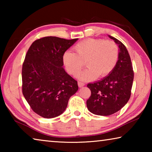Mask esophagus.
Returning <instances> with one entry per match:
<instances>
[{
    "instance_id": "34e87169",
    "label": "esophagus",
    "mask_w": 152,
    "mask_h": 152,
    "mask_svg": "<svg viewBox=\"0 0 152 152\" xmlns=\"http://www.w3.org/2000/svg\"><path fill=\"white\" fill-rule=\"evenodd\" d=\"M78 86L80 87V88H82V87H83L84 86V84L83 83V82H78Z\"/></svg>"
}]
</instances>
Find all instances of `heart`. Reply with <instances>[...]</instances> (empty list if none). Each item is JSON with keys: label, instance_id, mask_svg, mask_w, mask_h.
<instances>
[{"label": "heart", "instance_id": "1", "mask_svg": "<svg viewBox=\"0 0 152 152\" xmlns=\"http://www.w3.org/2000/svg\"><path fill=\"white\" fill-rule=\"evenodd\" d=\"M75 53L68 51L64 53L62 61L69 74L76 76L84 67L87 68L80 74L82 80L104 77L115 68L119 58V48L112 41L90 38L74 45Z\"/></svg>", "mask_w": 152, "mask_h": 152}]
</instances>
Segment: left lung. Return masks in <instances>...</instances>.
Returning a JSON list of instances; mask_svg holds the SVG:
<instances>
[{
	"instance_id": "8db88e82",
	"label": "left lung",
	"mask_w": 152,
	"mask_h": 152,
	"mask_svg": "<svg viewBox=\"0 0 152 152\" xmlns=\"http://www.w3.org/2000/svg\"><path fill=\"white\" fill-rule=\"evenodd\" d=\"M109 37L119 45V58L115 68L101 80L88 84L91 95L86 101L90 112L108 116L121 110L130 99L134 72L128 51L116 38Z\"/></svg>"
}]
</instances>
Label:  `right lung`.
<instances>
[{"label": "right lung", "instance_id": "add662e5", "mask_svg": "<svg viewBox=\"0 0 152 152\" xmlns=\"http://www.w3.org/2000/svg\"><path fill=\"white\" fill-rule=\"evenodd\" d=\"M77 40L45 37L35 40L27 51L22 68L23 94L41 117L60 115L78 90L77 81L63 68L62 61L64 53Z\"/></svg>", "mask_w": 152, "mask_h": 152}]
</instances>
